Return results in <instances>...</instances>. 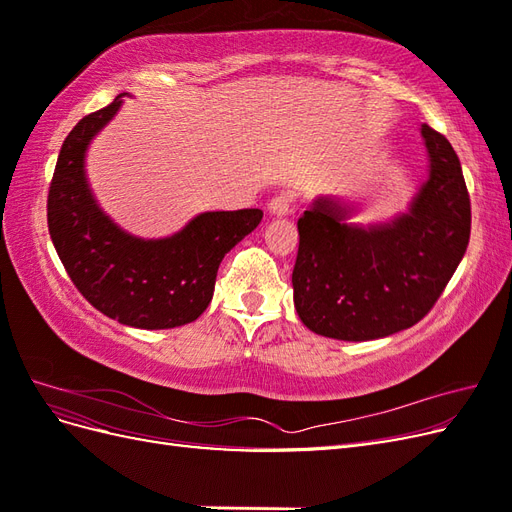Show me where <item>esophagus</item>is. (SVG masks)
Wrapping results in <instances>:
<instances>
[{
    "instance_id": "obj_1",
    "label": "esophagus",
    "mask_w": 512,
    "mask_h": 512,
    "mask_svg": "<svg viewBox=\"0 0 512 512\" xmlns=\"http://www.w3.org/2000/svg\"><path fill=\"white\" fill-rule=\"evenodd\" d=\"M267 211H269L271 215H277V218H282V215L292 213V196H290L288 192L275 194V196L269 200Z\"/></svg>"
}]
</instances>
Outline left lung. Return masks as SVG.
Here are the masks:
<instances>
[{
  "label": "left lung",
  "instance_id": "1",
  "mask_svg": "<svg viewBox=\"0 0 512 512\" xmlns=\"http://www.w3.org/2000/svg\"><path fill=\"white\" fill-rule=\"evenodd\" d=\"M427 179L404 213L354 224L356 205L318 196L299 218L292 271L294 307L318 335L342 342L389 337L421 320L438 301L470 241V196L446 138L421 126Z\"/></svg>",
  "mask_w": 512,
  "mask_h": 512
}]
</instances>
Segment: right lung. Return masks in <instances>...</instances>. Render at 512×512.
<instances>
[{
	"label": "right lung",
	"instance_id": "add662e5",
	"mask_svg": "<svg viewBox=\"0 0 512 512\" xmlns=\"http://www.w3.org/2000/svg\"><path fill=\"white\" fill-rule=\"evenodd\" d=\"M123 96L83 117L61 145L49 232L70 280L104 316L134 329H175L205 312L222 258L260 224L262 211H205L160 239L123 230L98 205L85 168L91 141L119 113Z\"/></svg>",
	"mask_w": 512,
	"mask_h": 512
}]
</instances>
